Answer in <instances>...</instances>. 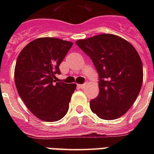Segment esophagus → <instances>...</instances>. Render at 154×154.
I'll return each instance as SVG.
<instances>
[{"mask_svg":"<svg viewBox=\"0 0 154 154\" xmlns=\"http://www.w3.org/2000/svg\"><path fill=\"white\" fill-rule=\"evenodd\" d=\"M87 86V83H85V84H82V85H79V87L81 88H84V87H86Z\"/></svg>","mask_w":154,"mask_h":154,"instance_id":"obj_1","label":"esophagus"}]
</instances>
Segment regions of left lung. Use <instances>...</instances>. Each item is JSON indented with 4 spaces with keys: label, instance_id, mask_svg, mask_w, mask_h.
Masks as SVG:
<instances>
[{
    "label": "left lung",
    "instance_id": "obj_1",
    "mask_svg": "<svg viewBox=\"0 0 154 154\" xmlns=\"http://www.w3.org/2000/svg\"><path fill=\"white\" fill-rule=\"evenodd\" d=\"M76 44L91 57L99 74V95L90 101L91 111L111 120L124 116L141 90L143 64L134 47L117 35L101 34Z\"/></svg>",
    "mask_w": 154,
    "mask_h": 154
}]
</instances>
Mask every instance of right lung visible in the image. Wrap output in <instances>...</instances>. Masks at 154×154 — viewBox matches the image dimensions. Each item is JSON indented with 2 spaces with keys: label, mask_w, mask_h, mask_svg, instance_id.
I'll list each match as a JSON object with an SVG mask.
<instances>
[{
  "label": "right lung",
  "mask_w": 154,
  "mask_h": 154,
  "mask_svg": "<svg viewBox=\"0 0 154 154\" xmlns=\"http://www.w3.org/2000/svg\"><path fill=\"white\" fill-rule=\"evenodd\" d=\"M72 43L57 38H36L19 54L15 83L19 96L38 119L59 120L67 114L76 84L57 82L59 65Z\"/></svg>",
  "instance_id": "obj_1"
}]
</instances>
